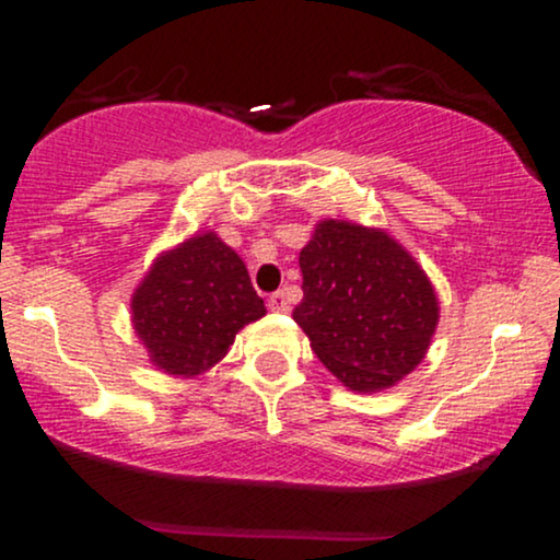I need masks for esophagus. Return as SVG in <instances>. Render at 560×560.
Returning a JSON list of instances; mask_svg holds the SVG:
<instances>
[{
  "label": "esophagus",
  "mask_w": 560,
  "mask_h": 560,
  "mask_svg": "<svg viewBox=\"0 0 560 560\" xmlns=\"http://www.w3.org/2000/svg\"><path fill=\"white\" fill-rule=\"evenodd\" d=\"M268 307H271L273 313H287L289 311V298L284 289H279V292H273L271 298H268Z\"/></svg>",
  "instance_id": "esophagus-1"
}]
</instances>
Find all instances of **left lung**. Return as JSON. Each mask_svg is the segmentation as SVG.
Returning <instances> with one entry per match:
<instances>
[{
  "label": "left lung",
  "instance_id": "8db88e82",
  "mask_svg": "<svg viewBox=\"0 0 560 560\" xmlns=\"http://www.w3.org/2000/svg\"><path fill=\"white\" fill-rule=\"evenodd\" d=\"M302 302L292 318L345 387H392L421 363L440 318L419 262L392 236L324 221L300 253Z\"/></svg>",
  "mask_w": 560,
  "mask_h": 560
}]
</instances>
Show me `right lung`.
Wrapping results in <instances>:
<instances>
[{
    "mask_svg": "<svg viewBox=\"0 0 560 560\" xmlns=\"http://www.w3.org/2000/svg\"><path fill=\"white\" fill-rule=\"evenodd\" d=\"M131 311L152 363L176 376L210 369L244 324L266 316L242 258L215 234L163 255L133 294Z\"/></svg>",
    "mask_w": 560,
    "mask_h": 560,
    "instance_id": "1",
    "label": "right lung"
}]
</instances>
